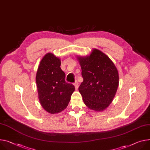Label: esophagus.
Returning <instances> with one entry per match:
<instances>
[{"mask_svg":"<svg viewBox=\"0 0 150 150\" xmlns=\"http://www.w3.org/2000/svg\"><path fill=\"white\" fill-rule=\"evenodd\" d=\"M74 86H75V88L78 89V83L77 82V81H75V83H74Z\"/></svg>","mask_w":150,"mask_h":150,"instance_id":"esophagus-1","label":"esophagus"}]
</instances>
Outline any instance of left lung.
Listing matches in <instances>:
<instances>
[{"label": "left lung", "mask_w": 150, "mask_h": 150, "mask_svg": "<svg viewBox=\"0 0 150 150\" xmlns=\"http://www.w3.org/2000/svg\"><path fill=\"white\" fill-rule=\"evenodd\" d=\"M78 60L84 79L79 91L88 108L102 111L111 104L117 92L119 84L117 68L110 58L97 49L89 56Z\"/></svg>", "instance_id": "8db88e82"}]
</instances>
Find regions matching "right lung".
<instances>
[{
    "label": "right lung",
    "instance_id": "obj_1",
    "mask_svg": "<svg viewBox=\"0 0 150 150\" xmlns=\"http://www.w3.org/2000/svg\"><path fill=\"white\" fill-rule=\"evenodd\" d=\"M61 61L48 53L40 61L36 81L39 99L44 110L50 114L59 113L67 106L75 91L72 84L66 83Z\"/></svg>",
    "mask_w": 150,
    "mask_h": 150
}]
</instances>
